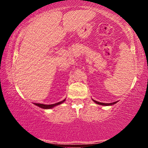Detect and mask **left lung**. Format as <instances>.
I'll return each mask as SVG.
<instances>
[{"instance_id":"obj_1","label":"left lung","mask_w":148,"mask_h":148,"mask_svg":"<svg viewBox=\"0 0 148 148\" xmlns=\"http://www.w3.org/2000/svg\"><path fill=\"white\" fill-rule=\"evenodd\" d=\"M92 101H94V103H95L97 104H100V105H103V106H111V105H113V104H114L117 103L118 101H116L114 103H100V102H98L95 101V100L92 99Z\"/></svg>"}]
</instances>
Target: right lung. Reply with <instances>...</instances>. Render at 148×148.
Returning <instances> with one entry per match:
<instances>
[{"label":"right lung","mask_w":148,"mask_h":148,"mask_svg":"<svg viewBox=\"0 0 148 148\" xmlns=\"http://www.w3.org/2000/svg\"><path fill=\"white\" fill-rule=\"evenodd\" d=\"M65 101V99L64 100H63L62 101H60V102H59V103L52 104H40V103H34V104L35 105L39 106V107L42 108L50 109V108H53V107H55V106H56L60 105V104H62L63 103H64Z\"/></svg>","instance_id":"1"}]
</instances>
